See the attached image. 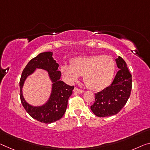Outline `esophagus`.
I'll list each match as a JSON object with an SVG mask.
<instances>
[{
  "mask_svg": "<svg viewBox=\"0 0 150 150\" xmlns=\"http://www.w3.org/2000/svg\"><path fill=\"white\" fill-rule=\"evenodd\" d=\"M74 92L76 93H78V94H82L84 93V91H82V90H80V89H78L77 88H74Z\"/></svg>",
  "mask_w": 150,
  "mask_h": 150,
  "instance_id": "1",
  "label": "esophagus"
}]
</instances>
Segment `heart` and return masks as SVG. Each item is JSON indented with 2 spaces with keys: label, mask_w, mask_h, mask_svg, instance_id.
Returning <instances> with one entry per match:
<instances>
[{
  "label": "heart",
  "mask_w": 150,
  "mask_h": 150,
  "mask_svg": "<svg viewBox=\"0 0 150 150\" xmlns=\"http://www.w3.org/2000/svg\"><path fill=\"white\" fill-rule=\"evenodd\" d=\"M64 78L74 82L83 76L86 86L94 91H100L109 86L113 78L115 62L112 57L103 55L78 57L72 59L70 65L60 68Z\"/></svg>",
  "instance_id": "obj_1"
}]
</instances>
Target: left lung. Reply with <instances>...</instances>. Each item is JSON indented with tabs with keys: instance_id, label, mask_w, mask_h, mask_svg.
I'll use <instances>...</instances> for the list:
<instances>
[{
	"instance_id": "8db88e82",
	"label": "left lung",
	"mask_w": 150,
	"mask_h": 150,
	"mask_svg": "<svg viewBox=\"0 0 150 150\" xmlns=\"http://www.w3.org/2000/svg\"><path fill=\"white\" fill-rule=\"evenodd\" d=\"M119 70L109 86L95 94V101L91 109L96 116L109 117L123 109L129 98L132 78L127 64L121 57L115 59Z\"/></svg>"
}]
</instances>
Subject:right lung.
<instances>
[{"label":"right lung","mask_w":150,"mask_h":150,"mask_svg":"<svg viewBox=\"0 0 150 150\" xmlns=\"http://www.w3.org/2000/svg\"><path fill=\"white\" fill-rule=\"evenodd\" d=\"M51 52L41 53L29 62L23 71L19 82L20 98L22 105L32 118L44 123H52L60 119L65 113L68 100L72 95L74 86H69L60 80L61 72L59 64L52 57ZM37 68L43 69L48 72L53 83L52 93L48 100L42 106L33 107L25 101L22 88L26 78Z\"/></svg>","instance_id":"add662e5"}]
</instances>
